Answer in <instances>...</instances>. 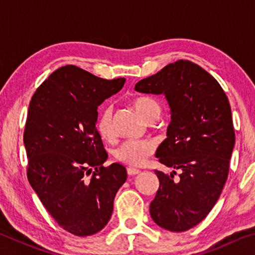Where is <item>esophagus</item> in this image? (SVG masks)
<instances>
[{"instance_id":"1","label":"esophagus","mask_w":255,"mask_h":255,"mask_svg":"<svg viewBox=\"0 0 255 255\" xmlns=\"http://www.w3.org/2000/svg\"><path fill=\"white\" fill-rule=\"evenodd\" d=\"M139 172L140 171L138 169H135V167H128V169H127L128 175H136V174L139 173Z\"/></svg>"}]
</instances>
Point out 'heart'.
<instances>
[{"label": "heart", "instance_id": "heart-1", "mask_svg": "<svg viewBox=\"0 0 255 255\" xmlns=\"http://www.w3.org/2000/svg\"><path fill=\"white\" fill-rule=\"evenodd\" d=\"M132 105L135 109L148 122L159 114V105L157 101L148 97H138L133 99ZM97 131L103 140L112 141L116 138V129L112 120V109L105 107L100 111L97 123ZM155 150V144L150 139H127L115 149L114 156L117 161L138 166L145 162L149 155Z\"/></svg>", "mask_w": 255, "mask_h": 255}]
</instances>
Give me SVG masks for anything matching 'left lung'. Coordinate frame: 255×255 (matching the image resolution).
<instances>
[{"label":"left lung","instance_id":"obj_1","mask_svg":"<svg viewBox=\"0 0 255 255\" xmlns=\"http://www.w3.org/2000/svg\"><path fill=\"white\" fill-rule=\"evenodd\" d=\"M135 90L165 96L171 123L155 156L181 170L179 180H173L175 171L166 175L155 170L159 187L150 216L167 231H188L213 209L227 180L235 144L230 102L214 76L185 59L140 80Z\"/></svg>","mask_w":255,"mask_h":255}]
</instances>
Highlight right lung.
<instances>
[{
	"label": "right lung",
	"mask_w": 255,
	"mask_h": 255,
	"mask_svg": "<svg viewBox=\"0 0 255 255\" xmlns=\"http://www.w3.org/2000/svg\"><path fill=\"white\" fill-rule=\"evenodd\" d=\"M125 81L66 65L42 82L29 103L23 132L28 181L55 222L76 236L107 225L127 179L122 164L103 166L108 154L96 128L98 107Z\"/></svg>",
	"instance_id": "right-lung-1"
}]
</instances>
